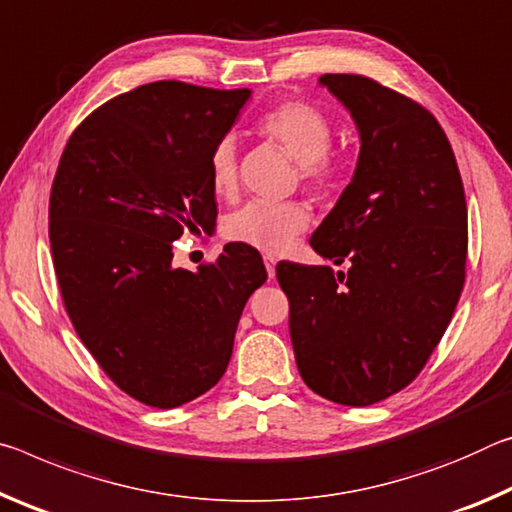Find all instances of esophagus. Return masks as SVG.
Wrapping results in <instances>:
<instances>
[{"instance_id": "34e87169", "label": "esophagus", "mask_w": 512, "mask_h": 512, "mask_svg": "<svg viewBox=\"0 0 512 512\" xmlns=\"http://www.w3.org/2000/svg\"><path fill=\"white\" fill-rule=\"evenodd\" d=\"M263 263H265L267 276H270V279H274V276H276V258L274 256H263Z\"/></svg>"}]
</instances>
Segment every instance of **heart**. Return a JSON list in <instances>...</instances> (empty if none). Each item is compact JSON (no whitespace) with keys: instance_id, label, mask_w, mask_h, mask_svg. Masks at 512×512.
<instances>
[{"instance_id":"heart-1","label":"heart","mask_w":512,"mask_h":512,"mask_svg":"<svg viewBox=\"0 0 512 512\" xmlns=\"http://www.w3.org/2000/svg\"><path fill=\"white\" fill-rule=\"evenodd\" d=\"M256 129L299 163V177L313 190H326L338 177V161L329 156L333 122L320 108L290 99L267 111ZM208 177L217 195L229 197L238 188V145L224 136L208 156ZM311 224V211L301 201H249L226 217V238L265 254H283Z\"/></svg>"}]
</instances>
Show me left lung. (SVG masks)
Segmentation results:
<instances>
[{
	"mask_svg": "<svg viewBox=\"0 0 512 512\" xmlns=\"http://www.w3.org/2000/svg\"><path fill=\"white\" fill-rule=\"evenodd\" d=\"M360 133L358 165L311 238L329 265L279 263L304 383L342 406L404 390L465 286L467 204L447 133L422 104L363 74H324Z\"/></svg>",
	"mask_w": 512,
	"mask_h": 512,
	"instance_id": "left-lung-1",
	"label": "left lung"
}]
</instances>
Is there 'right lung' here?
Segmentation results:
<instances>
[{
  "mask_svg": "<svg viewBox=\"0 0 512 512\" xmlns=\"http://www.w3.org/2000/svg\"><path fill=\"white\" fill-rule=\"evenodd\" d=\"M251 90L154 81L92 111L67 140L49 242L74 331L117 388L177 408L222 379L247 299L267 272L229 242L199 272L172 265L183 231L213 229V145Z\"/></svg>",
  "mask_w": 512,
  "mask_h": 512,
  "instance_id": "1",
  "label": "right lung"
}]
</instances>
